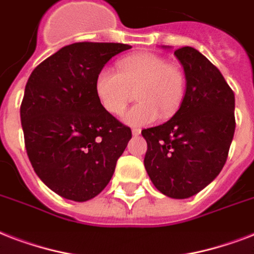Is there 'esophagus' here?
<instances>
[{"mask_svg":"<svg viewBox=\"0 0 254 254\" xmlns=\"http://www.w3.org/2000/svg\"><path fill=\"white\" fill-rule=\"evenodd\" d=\"M131 134H133V135H139V134H141V129H137V127H134V129H131Z\"/></svg>","mask_w":254,"mask_h":254,"instance_id":"esophagus-1","label":"esophagus"}]
</instances>
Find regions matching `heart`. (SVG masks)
Listing matches in <instances>:
<instances>
[{
  "label": "heart",
  "mask_w": 254,
  "mask_h": 254,
  "mask_svg": "<svg viewBox=\"0 0 254 254\" xmlns=\"http://www.w3.org/2000/svg\"><path fill=\"white\" fill-rule=\"evenodd\" d=\"M117 69L104 67L95 80V92L101 107L113 116L121 115L133 92L138 100L124 115L130 127H143L173 116L186 91V77L179 65L167 63L161 55L141 53L123 58Z\"/></svg>",
  "instance_id": "heart-1"
}]
</instances>
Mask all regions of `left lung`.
I'll list each match as a JSON object with an SVG mask.
<instances>
[{"label": "left lung", "mask_w": 254, "mask_h": 254, "mask_svg": "<svg viewBox=\"0 0 254 254\" xmlns=\"http://www.w3.org/2000/svg\"><path fill=\"white\" fill-rule=\"evenodd\" d=\"M183 65L181 108L158 127L143 129L145 169L158 191L187 199L219 175L235 134V93L221 72L192 47L174 51Z\"/></svg>", "instance_id": "obj_1"}]
</instances>
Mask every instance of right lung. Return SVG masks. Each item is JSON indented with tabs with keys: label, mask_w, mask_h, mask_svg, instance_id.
Here are the masks:
<instances>
[{
	"label": "right lung",
	"mask_w": 254,
	"mask_h": 254,
	"mask_svg": "<svg viewBox=\"0 0 254 254\" xmlns=\"http://www.w3.org/2000/svg\"><path fill=\"white\" fill-rule=\"evenodd\" d=\"M131 46L80 42L35 67L21 104L25 146L49 189L75 201L99 195L131 138L130 127L108 113L95 92L97 73Z\"/></svg>",
	"instance_id": "add662e5"
}]
</instances>
